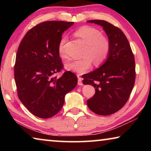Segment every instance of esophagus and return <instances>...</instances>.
<instances>
[{"instance_id": "1", "label": "esophagus", "mask_w": 151, "mask_h": 151, "mask_svg": "<svg viewBox=\"0 0 151 151\" xmlns=\"http://www.w3.org/2000/svg\"><path fill=\"white\" fill-rule=\"evenodd\" d=\"M77 77H78V85H83V82H82V78L80 77V75H77Z\"/></svg>"}]
</instances>
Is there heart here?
Segmentation results:
<instances>
[{"label": "heart", "instance_id": "1", "mask_svg": "<svg viewBox=\"0 0 151 151\" xmlns=\"http://www.w3.org/2000/svg\"><path fill=\"white\" fill-rule=\"evenodd\" d=\"M76 37L86 44L83 53L84 58L66 63V69L78 74H83L90 69L93 61L96 65H101L108 58L111 52V41L100 30L90 26H83L75 32ZM66 38L63 37L58 42V51L61 57H66L65 45Z\"/></svg>", "mask_w": 151, "mask_h": 151}]
</instances>
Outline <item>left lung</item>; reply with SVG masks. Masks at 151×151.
Wrapping results in <instances>:
<instances>
[{
  "mask_svg": "<svg viewBox=\"0 0 151 151\" xmlns=\"http://www.w3.org/2000/svg\"><path fill=\"white\" fill-rule=\"evenodd\" d=\"M88 22L103 27L111 48L106 62L84 76V85L95 88V94L87 100V105L94 113L110 115L121 109L131 95L136 78L134 57L129 40L119 28L103 20Z\"/></svg>",
  "mask_w": 151,
  "mask_h": 151,
  "instance_id": "1",
  "label": "left lung"
}]
</instances>
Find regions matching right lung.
<instances>
[{"mask_svg":"<svg viewBox=\"0 0 151 151\" xmlns=\"http://www.w3.org/2000/svg\"><path fill=\"white\" fill-rule=\"evenodd\" d=\"M73 22H42L30 29L20 42L14 75L20 101L32 114L41 119L60 111L66 93L77 85L76 75L65 71L58 51L63 33Z\"/></svg>","mask_w":151,"mask_h":151,"instance_id":"add662e5","label":"right lung"}]
</instances>
